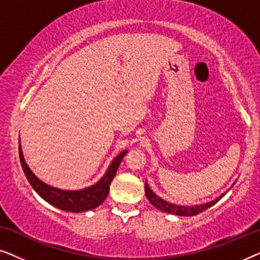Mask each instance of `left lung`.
Returning a JSON list of instances; mask_svg holds the SVG:
<instances>
[{
  "instance_id": "8db88e82",
  "label": "left lung",
  "mask_w": 260,
  "mask_h": 260,
  "mask_svg": "<svg viewBox=\"0 0 260 260\" xmlns=\"http://www.w3.org/2000/svg\"><path fill=\"white\" fill-rule=\"evenodd\" d=\"M144 190H145V195H147V199L150 201V204L156 207L159 211L169 213V214H175V215H180V216H193L197 215L199 213L206 211V209L212 207L213 205H215L220 199H221L223 195H220L219 198H216L215 200L206 202V204H201V205H194V206H181V205H175V204H170V202L163 200L161 197L156 195L154 191L150 189L149 184L147 183V180H145V186H144Z\"/></svg>"
}]
</instances>
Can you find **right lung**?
<instances>
[{
  "label": "right lung",
  "instance_id": "obj_1",
  "mask_svg": "<svg viewBox=\"0 0 260 260\" xmlns=\"http://www.w3.org/2000/svg\"><path fill=\"white\" fill-rule=\"evenodd\" d=\"M126 152V150H124L120 152L118 156H116V157L113 158V161L111 162V165L109 166L104 176H103L97 183L92 184V186L84 188V189L80 190H63L59 189V188L48 186V184L42 182L41 180H39L38 177L34 175V173L31 172L29 167L27 166L26 161H24L22 149H21V145H19V156L21 166H22L24 175H26L27 180L29 181L30 186L34 188V190L37 191L45 201H47L48 204L54 206V207L62 209V211L74 213L86 212L90 211V209H94L95 207H98L99 205L104 202L109 194L110 184H111L113 177H115L117 173V169H118L120 162H122L124 155H125Z\"/></svg>",
  "mask_w": 260,
  "mask_h": 260
}]
</instances>
